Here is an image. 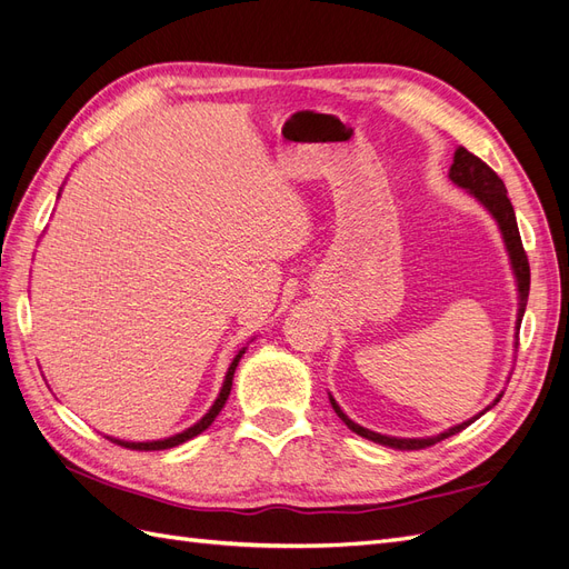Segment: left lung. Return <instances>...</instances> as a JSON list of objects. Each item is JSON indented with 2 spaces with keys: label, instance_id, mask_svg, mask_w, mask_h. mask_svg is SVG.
<instances>
[{
  "label": "left lung",
  "instance_id": "obj_1",
  "mask_svg": "<svg viewBox=\"0 0 569 569\" xmlns=\"http://www.w3.org/2000/svg\"><path fill=\"white\" fill-rule=\"evenodd\" d=\"M451 180L458 184V187H465L468 192L479 199L481 203L487 206V211L496 218L498 228H501L503 232V239H506V247H508V253H510V261H512V270H515V278H518V291H520V313H518V330H520V322H522V316H525V306H527V297H529V261H527V251L522 247V239H520V230H518V220H515V211H512V203L508 199V192H506V184L503 180L498 178L493 170L481 161L479 157H475V153H470L465 147H458L456 149V157H453V166H451ZM503 396V393H501ZM501 396L493 403L501 401ZM332 401V408L337 416L341 418V422L347 425L351 432L366 437L375 443H382V446H389V449H399V451H420V449H427V446H435L437 441L441 439H449L453 435H458L460 429H465L468 425H472L477 418L462 422L453 429H449V432H443L439 437H432V439H396V437H385V435H377V432H370V429L356 425L353 420H349L347 416H343L341 408L337 406V401L330 396ZM491 403V406H493ZM489 406V408H491ZM487 408V410H489Z\"/></svg>",
  "mask_w": 569,
  "mask_h": 569
}]
</instances>
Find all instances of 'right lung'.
<instances>
[{"label": "right lung", "mask_w": 569, "mask_h": 569, "mask_svg": "<svg viewBox=\"0 0 569 569\" xmlns=\"http://www.w3.org/2000/svg\"><path fill=\"white\" fill-rule=\"evenodd\" d=\"M242 353H244V351H239L237 358L232 360V366H230V370H228V375H226V382H222V389H220V396L216 399V403L211 406V410L206 412V416H203L194 427H189V429H184L182 435H176V437L163 439V441H147V443H130V441H118V439H111V441L118 443V446H123V449H130V451H163V449H173V446L184 443V441H189L192 437L201 435L203 429L216 420V416L222 410V406H226L228 396H230V389H232V377H234V370H237V363H239V358H242Z\"/></svg>", "instance_id": "obj_1"}]
</instances>
